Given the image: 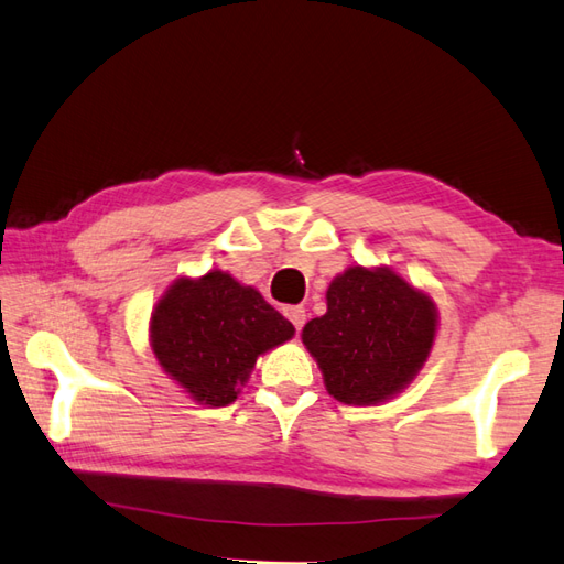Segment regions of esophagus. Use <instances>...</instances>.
I'll return each mask as SVG.
<instances>
[{
    "mask_svg": "<svg viewBox=\"0 0 564 564\" xmlns=\"http://www.w3.org/2000/svg\"><path fill=\"white\" fill-rule=\"evenodd\" d=\"M285 317H289L291 322H293V327L301 332L303 329V325H305V307H301V305H293V307H285Z\"/></svg>",
    "mask_w": 564,
    "mask_h": 564,
    "instance_id": "obj_1",
    "label": "esophagus"
}]
</instances>
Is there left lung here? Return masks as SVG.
<instances>
[{
    "label": "left lung",
    "instance_id": "obj_1",
    "mask_svg": "<svg viewBox=\"0 0 564 564\" xmlns=\"http://www.w3.org/2000/svg\"><path fill=\"white\" fill-rule=\"evenodd\" d=\"M438 329L431 295L390 267H349L327 289V313L303 327L334 400L370 406L400 394L424 368Z\"/></svg>",
    "mask_w": 564,
    "mask_h": 564
}]
</instances>
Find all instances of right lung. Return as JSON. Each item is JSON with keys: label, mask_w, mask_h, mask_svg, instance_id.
<instances>
[{"label": "right lung", "mask_w": 564, "mask_h": 564, "mask_svg": "<svg viewBox=\"0 0 564 564\" xmlns=\"http://www.w3.org/2000/svg\"><path fill=\"white\" fill-rule=\"evenodd\" d=\"M293 334L291 322L257 289L220 269L176 279L150 317L158 364L191 400L208 406L232 404L257 358Z\"/></svg>", "instance_id": "obj_1"}]
</instances>
